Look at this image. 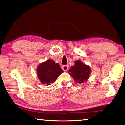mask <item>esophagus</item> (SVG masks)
Segmentation results:
<instances>
[{
	"instance_id": "1",
	"label": "esophagus",
	"mask_w": 125,
	"mask_h": 125,
	"mask_svg": "<svg viewBox=\"0 0 125 125\" xmlns=\"http://www.w3.org/2000/svg\"><path fill=\"white\" fill-rule=\"evenodd\" d=\"M68 65H64L62 66V69L64 71H67L68 69Z\"/></svg>"
}]
</instances>
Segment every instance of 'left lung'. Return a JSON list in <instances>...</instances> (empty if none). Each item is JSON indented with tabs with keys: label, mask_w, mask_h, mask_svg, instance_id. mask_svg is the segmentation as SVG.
<instances>
[{
	"label": "left lung",
	"mask_w": 125,
	"mask_h": 125,
	"mask_svg": "<svg viewBox=\"0 0 125 125\" xmlns=\"http://www.w3.org/2000/svg\"><path fill=\"white\" fill-rule=\"evenodd\" d=\"M74 62L75 65L69 70V74L73 78L75 81L82 83L89 78L91 73L90 68L79 60Z\"/></svg>",
	"instance_id": "1"
}]
</instances>
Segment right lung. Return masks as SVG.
I'll return each mask as SVG.
<instances>
[{"mask_svg":"<svg viewBox=\"0 0 125 125\" xmlns=\"http://www.w3.org/2000/svg\"><path fill=\"white\" fill-rule=\"evenodd\" d=\"M63 70L58 63H55L52 60H49L40 64L37 68L38 76L42 84L49 85L56 81Z\"/></svg>","mask_w":125,"mask_h":125,"instance_id":"obj_1","label":"right lung"}]
</instances>
